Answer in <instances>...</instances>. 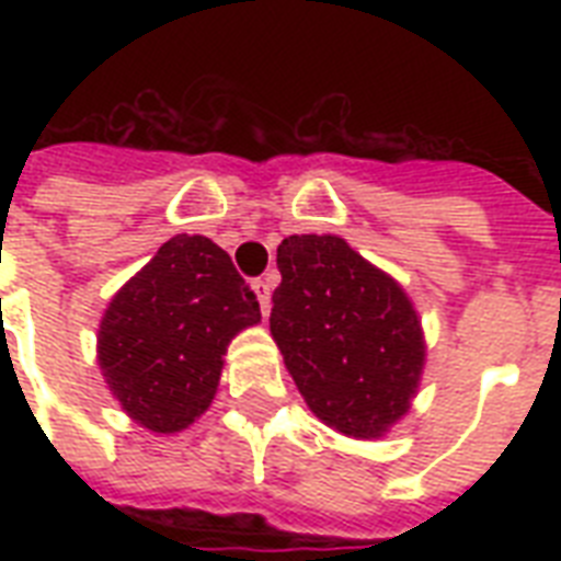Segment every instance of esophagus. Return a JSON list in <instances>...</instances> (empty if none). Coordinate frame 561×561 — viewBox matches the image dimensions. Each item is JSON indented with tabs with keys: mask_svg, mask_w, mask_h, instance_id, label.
Listing matches in <instances>:
<instances>
[{
	"mask_svg": "<svg viewBox=\"0 0 561 561\" xmlns=\"http://www.w3.org/2000/svg\"><path fill=\"white\" fill-rule=\"evenodd\" d=\"M253 290H255V297H259V306H262V314H267V311H271V290H273L271 276H262V279H255Z\"/></svg>",
	"mask_w": 561,
	"mask_h": 561,
	"instance_id": "34e87169",
	"label": "esophagus"
}]
</instances>
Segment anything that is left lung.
I'll use <instances>...</instances> for the list:
<instances>
[{"label":"left lung","instance_id":"8db88e82","mask_svg":"<svg viewBox=\"0 0 561 561\" xmlns=\"http://www.w3.org/2000/svg\"><path fill=\"white\" fill-rule=\"evenodd\" d=\"M276 264L271 334L306 404L341 434L383 436L425 367L413 302L337 236L285 238Z\"/></svg>","mask_w":561,"mask_h":561}]
</instances>
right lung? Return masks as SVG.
<instances>
[{
    "label": "right lung",
    "mask_w": 561,
    "mask_h": 561,
    "mask_svg": "<svg viewBox=\"0 0 561 561\" xmlns=\"http://www.w3.org/2000/svg\"><path fill=\"white\" fill-rule=\"evenodd\" d=\"M259 320L232 259L209 238L174 236L110 299L101 373L134 422L178 434L215 399L229 341Z\"/></svg>",
    "instance_id": "1"
}]
</instances>
